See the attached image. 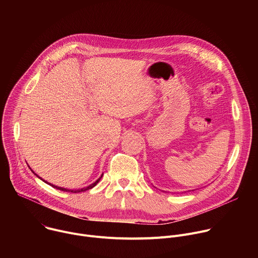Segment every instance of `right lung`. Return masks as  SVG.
<instances>
[{
	"label": "right lung",
	"instance_id": "1",
	"mask_svg": "<svg viewBox=\"0 0 258 258\" xmlns=\"http://www.w3.org/2000/svg\"><path fill=\"white\" fill-rule=\"evenodd\" d=\"M35 174V173H34ZM36 175V174H35ZM103 175V174H102ZM102 175H101V177H102ZM36 176H38V175H36ZM40 177V176H39ZM101 177H99L95 182H93L92 183V185H90L89 187H86V188H83V189H79V190H69V189H65V188H61V187H57V186H55V185H53V183H50V182H47V181H45L44 179V181L45 182H47V183H49V185L50 186H52L53 188H55V189H58V190H60V191H64V192H71V193H80V192H85V191H87V190H90V189H92V188H94L96 185H97V183L99 182V180L101 179ZM41 178V177H40ZM42 179V178H41Z\"/></svg>",
	"mask_w": 258,
	"mask_h": 258
}]
</instances>
